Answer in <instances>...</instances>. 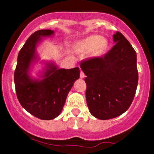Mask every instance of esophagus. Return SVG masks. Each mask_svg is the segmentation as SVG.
<instances>
[{
	"label": "esophagus",
	"mask_w": 154,
	"mask_h": 154,
	"mask_svg": "<svg viewBox=\"0 0 154 154\" xmlns=\"http://www.w3.org/2000/svg\"><path fill=\"white\" fill-rule=\"evenodd\" d=\"M80 77H81V79H84V78L85 77V74L84 73V72H83V71H81Z\"/></svg>",
	"instance_id": "34e87169"
}]
</instances>
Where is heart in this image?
Instances as JSON below:
<instances>
[{"mask_svg":"<svg viewBox=\"0 0 154 154\" xmlns=\"http://www.w3.org/2000/svg\"><path fill=\"white\" fill-rule=\"evenodd\" d=\"M106 39L99 35H91L82 39L78 43L76 49L81 52L91 51L93 54H100L107 48Z\"/></svg>","mask_w":154,"mask_h":154,"instance_id":"b5f03b06","label":"heart"}]
</instances>
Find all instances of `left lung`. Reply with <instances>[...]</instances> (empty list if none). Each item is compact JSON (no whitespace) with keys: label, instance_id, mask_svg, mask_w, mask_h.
<instances>
[{"label":"left lung","instance_id":"obj_1","mask_svg":"<svg viewBox=\"0 0 154 154\" xmlns=\"http://www.w3.org/2000/svg\"><path fill=\"white\" fill-rule=\"evenodd\" d=\"M113 47L99 58L81 63L86 75V99L91 114L101 120L123 114L132 104L138 83L137 54L121 32Z\"/></svg>","mask_w":154,"mask_h":154}]
</instances>
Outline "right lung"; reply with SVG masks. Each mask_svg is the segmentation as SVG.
Here are the masks:
<instances>
[{
  "instance_id": "1",
  "label": "right lung",
  "mask_w": 154,
  "mask_h": 154,
  "mask_svg": "<svg viewBox=\"0 0 154 154\" xmlns=\"http://www.w3.org/2000/svg\"><path fill=\"white\" fill-rule=\"evenodd\" d=\"M54 31L41 30L32 33L20 51L14 72V84L19 102L31 115L42 120H51L62 112L74 82L80 77L79 68H59L52 61L44 65L38 78L31 72L40 60L37 48L43 38L51 37Z\"/></svg>"
}]
</instances>
